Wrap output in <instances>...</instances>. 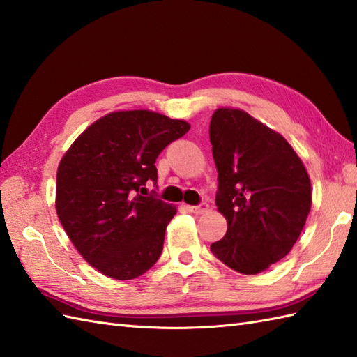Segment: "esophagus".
<instances>
[{"mask_svg": "<svg viewBox=\"0 0 357 357\" xmlns=\"http://www.w3.org/2000/svg\"><path fill=\"white\" fill-rule=\"evenodd\" d=\"M187 208L193 215H204V213H207V211H208V204L202 202V204H199V206H188Z\"/></svg>", "mask_w": 357, "mask_h": 357, "instance_id": "obj_1", "label": "esophagus"}]
</instances>
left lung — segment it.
I'll return each instance as SVG.
<instances>
[{"label": "left lung", "mask_w": 357, "mask_h": 357, "mask_svg": "<svg viewBox=\"0 0 357 357\" xmlns=\"http://www.w3.org/2000/svg\"><path fill=\"white\" fill-rule=\"evenodd\" d=\"M210 142L218 169V211L227 233L210 245L219 261L257 275L290 253L312 208V183L282 135L234 107L216 109Z\"/></svg>", "instance_id": "8db88e82"}]
</instances>
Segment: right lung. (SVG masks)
Wrapping results in <instances>:
<instances>
[{
  "label": "right lung",
  "instance_id": "obj_1",
  "mask_svg": "<svg viewBox=\"0 0 357 357\" xmlns=\"http://www.w3.org/2000/svg\"><path fill=\"white\" fill-rule=\"evenodd\" d=\"M190 130L153 110H118L90 124L58 165L55 208L79 255L107 278L130 280L162 253L176 207L141 196L156 158Z\"/></svg>",
  "mask_w": 357,
  "mask_h": 357
}]
</instances>
